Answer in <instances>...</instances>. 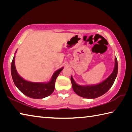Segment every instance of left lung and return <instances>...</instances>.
Segmentation results:
<instances>
[{"instance_id":"left-lung-1","label":"left lung","mask_w":132,"mask_h":132,"mask_svg":"<svg viewBox=\"0 0 132 132\" xmlns=\"http://www.w3.org/2000/svg\"><path fill=\"white\" fill-rule=\"evenodd\" d=\"M118 61L115 57V68L113 72L109 76L101 83L94 86H80L76 83L72 76H71V82L73 90L80 97L86 98H95L104 94L108 91L114 82L118 74Z\"/></svg>"}]
</instances>
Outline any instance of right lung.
Masks as SVG:
<instances>
[{
  "label": "right lung",
  "instance_id": "add662e5",
  "mask_svg": "<svg viewBox=\"0 0 132 132\" xmlns=\"http://www.w3.org/2000/svg\"><path fill=\"white\" fill-rule=\"evenodd\" d=\"M14 61L15 56L13 57L11 64V73L14 84L22 93L28 97L34 99H41L48 97L53 92L56 79L63 70V68L56 71L51 81L47 83L33 82L26 81L20 76L15 69Z\"/></svg>",
  "mask_w": 132,
  "mask_h": 132
}]
</instances>
